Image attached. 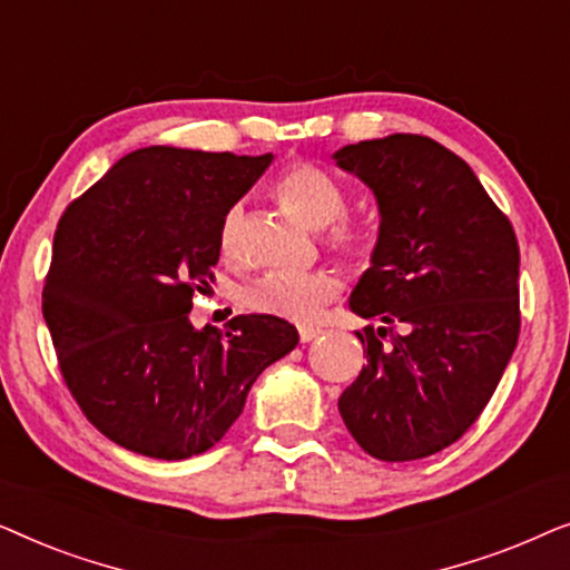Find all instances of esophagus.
<instances>
[{"label": "esophagus", "mask_w": 570, "mask_h": 570, "mask_svg": "<svg viewBox=\"0 0 570 570\" xmlns=\"http://www.w3.org/2000/svg\"><path fill=\"white\" fill-rule=\"evenodd\" d=\"M322 330H316V326H301V342H314Z\"/></svg>", "instance_id": "esophagus-1"}]
</instances>
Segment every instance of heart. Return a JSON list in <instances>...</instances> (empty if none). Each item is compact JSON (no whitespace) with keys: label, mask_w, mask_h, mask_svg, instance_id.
<instances>
[{"label":"heart","mask_w":570,"mask_h":570,"mask_svg":"<svg viewBox=\"0 0 570 570\" xmlns=\"http://www.w3.org/2000/svg\"><path fill=\"white\" fill-rule=\"evenodd\" d=\"M275 194L295 217L311 228H324L322 238L326 252L337 256L347 269L371 267L376 256V236L361 223L345 220L347 194L332 174L314 163H293L275 181ZM240 209L230 207L220 223V248L233 254L238 236ZM337 279L330 272H303V275H283L272 272L240 291V303L256 314L285 318V322H314L326 303L337 295Z\"/></svg>","instance_id":"heart-1"}]
</instances>
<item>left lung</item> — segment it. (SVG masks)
Returning <instances> with one entry per match:
<instances>
[{
  "label": "left lung",
  "mask_w": 570,
  "mask_h": 570,
  "mask_svg": "<svg viewBox=\"0 0 570 570\" xmlns=\"http://www.w3.org/2000/svg\"><path fill=\"white\" fill-rule=\"evenodd\" d=\"M334 160L376 194V256L350 308L384 324L357 332L365 365L340 415L371 456L412 462L470 431L511 361L517 233L472 168L431 137L365 139Z\"/></svg>",
  "instance_id": "left-lung-1"
}]
</instances>
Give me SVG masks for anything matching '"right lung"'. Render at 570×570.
I'll return each instance as SVG.
<instances>
[{
    "label": "right lung",
    "mask_w": 570,
    "mask_h": 570,
    "mask_svg": "<svg viewBox=\"0 0 570 570\" xmlns=\"http://www.w3.org/2000/svg\"><path fill=\"white\" fill-rule=\"evenodd\" d=\"M267 155L142 147L65 209L43 285L61 379L106 439L153 459L197 456L228 433L259 373L298 345L275 316L189 322L215 279L220 223Z\"/></svg>",
    "instance_id": "right-lung-1"
}]
</instances>
